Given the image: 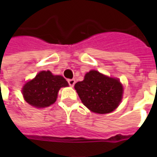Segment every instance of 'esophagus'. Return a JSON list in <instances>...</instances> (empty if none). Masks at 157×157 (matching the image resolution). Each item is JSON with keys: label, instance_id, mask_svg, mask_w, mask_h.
<instances>
[{"label": "esophagus", "instance_id": "1", "mask_svg": "<svg viewBox=\"0 0 157 157\" xmlns=\"http://www.w3.org/2000/svg\"><path fill=\"white\" fill-rule=\"evenodd\" d=\"M68 83H69V85L71 86H73L75 85V79H70V80H68Z\"/></svg>", "mask_w": 157, "mask_h": 157}]
</instances>
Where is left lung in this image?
<instances>
[{
	"mask_svg": "<svg viewBox=\"0 0 157 157\" xmlns=\"http://www.w3.org/2000/svg\"><path fill=\"white\" fill-rule=\"evenodd\" d=\"M82 103L96 113H109L119 105L123 96V86L118 79L111 78L91 71L82 82L75 84Z\"/></svg>",
	"mask_w": 157,
	"mask_h": 157,
	"instance_id": "left-lung-1",
	"label": "left lung"
}]
</instances>
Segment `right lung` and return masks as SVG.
Listing matches in <instances>:
<instances>
[{
	"instance_id": "obj_1",
	"label": "right lung",
	"mask_w": 157,
	"mask_h": 157,
	"mask_svg": "<svg viewBox=\"0 0 157 157\" xmlns=\"http://www.w3.org/2000/svg\"><path fill=\"white\" fill-rule=\"evenodd\" d=\"M68 86L61 75H52L50 71H41L35 78L27 82L22 87L25 101L36 108H45L56 101L60 87Z\"/></svg>"
}]
</instances>
